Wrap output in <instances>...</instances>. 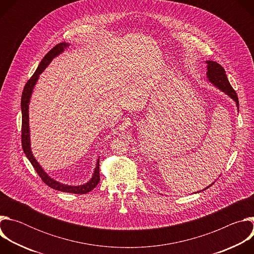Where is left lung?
<instances>
[{"label":"left lung","mask_w":254,"mask_h":254,"mask_svg":"<svg viewBox=\"0 0 254 254\" xmlns=\"http://www.w3.org/2000/svg\"><path fill=\"white\" fill-rule=\"evenodd\" d=\"M206 63H207V73H206V75H207V79L209 80V82L212 83L214 86H216L218 89H220L221 91H223L230 98H232L235 101L236 106H237L238 111H239V102H238L237 94H236L235 90L232 88V86L230 85V83L227 79V75L225 73L224 68L220 64H218L215 61H212V60H207ZM213 184L214 183H212L211 185H209L208 187H206L202 191H205L206 189L211 187ZM199 192H197V193H199Z\"/></svg>","instance_id":"left-lung-1"}]
</instances>
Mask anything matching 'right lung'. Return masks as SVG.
Masks as SVG:
<instances>
[{"label": "right lung", "instance_id": "1", "mask_svg": "<svg viewBox=\"0 0 254 254\" xmlns=\"http://www.w3.org/2000/svg\"><path fill=\"white\" fill-rule=\"evenodd\" d=\"M69 47V43L62 42L57 44L55 47H53L42 59L40 62L38 68L36 69L35 73L32 75V77L28 80L26 83L23 93H22V98H21V110H22V148L23 151L34 167L35 171L37 172V174L40 176L43 182L48 185L50 188L55 189L57 191L61 192H66V193H73V194H86L90 192L92 189L95 188V186L99 183L100 181V176H99V158L96 161V165L92 174L91 179L88 181L87 183L78 185V186H71V185H66L62 184L58 181L54 180L51 178L40 166V164L37 162V160L35 159L32 150H31V139H30V127H29V103L30 99L32 96L33 89L37 83L40 74L45 70V68L50 64V62L57 57L59 54H61L65 49Z\"/></svg>", "mask_w": 254, "mask_h": 254}]
</instances>
